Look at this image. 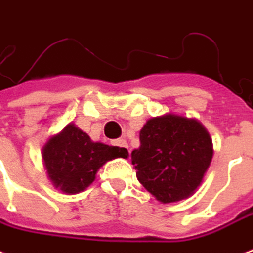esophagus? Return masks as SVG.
<instances>
[{
	"mask_svg": "<svg viewBox=\"0 0 253 253\" xmlns=\"http://www.w3.org/2000/svg\"><path fill=\"white\" fill-rule=\"evenodd\" d=\"M115 145L122 147V149H128V145H127L126 139H118V141H115Z\"/></svg>",
	"mask_w": 253,
	"mask_h": 253,
	"instance_id": "34e87169",
	"label": "esophagus"
}]
</instances>
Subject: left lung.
<instances>
[{
    "label": "left lung",
    "mask_w": 253,
    "mask_h": 253,
    "mask_svg": "<svg viewBox=\"0 0 253 253\" xmlns=\"http://www.w3.org/2000/svg\"><path fill=\"white\" fill-rule=\"evenodd\" d=\"M139 141L131 153L136 178L160 203H178L197 190L213 158L201 122L168 112L146 122Z\"/></svg>",
    "instance_id": "obj_1"
}]
</instances>
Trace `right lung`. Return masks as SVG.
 Returning a JSON list of instances; mask_svg holds the SVG:
<instances>
[{"instance_id": "right-lung-1", "label": "right lung", "mask_w": 253, "mask_h": 253, "mask_svg": "<svg viewBox=\"0 0 253 253\" xmlns=\"http://www.w3.org/2000/svg\"><path fill=\"white\" fill-rule=\"evenodd\" d=\"M41 155L52 185L65 194H78L92 184L103 165L115 158H127L128 151L93 142L71 122L46 141Z\"/></svg>"}]
</instances>
